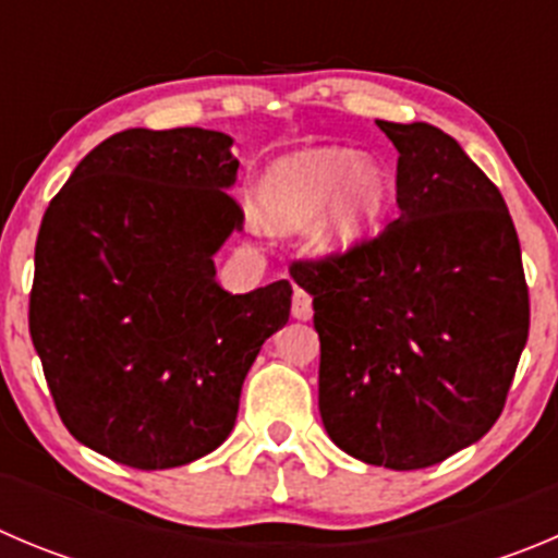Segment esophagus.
Instances as JSON below:
<instances>
[{"label":"esophagus","instance_id":"obj_1","mask_svg":"<svg viewBox=\"0 0 558 558\" xmlns=\"http://www.w3.org/2000/svg\"><path fill=\"white\" fill-rule=\"evenodd\" d=\"M291 316L300 322H308L314 316V308H311V294L303 289H294V296H291Z\"/></svg>","mask_w":558,"mask_h":558}]
</instances>
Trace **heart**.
Wrapping results in <instances>:
<instances>
[{
    "label": "heart",
    "mask_w": 558,
    "mask_h": 558,
    "mask_svg": "<svg viewBox=\"0 0 558 558\" xmlns=\"http://www.w3.org/2000/svg\"><path fill=\"white\" fill-rule=\"evenodd\" d=\"M390 190L388 168L374 154L316 145L275 159L255 197L275 231L314 226V247L327 258H347L377 239Z\"/></svg>",
    "instance_id": "b5f03b06"
}]
</instances>
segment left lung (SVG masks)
Listing matches in <instances>:
<instances>
[{
  "label": "left lung",
  "mask_w": 558,
  "mask_h": 558,
  "mask_svg": "<svg viewBox=\"0 0 558 558\" xmlns=\"http://www.w3.org/2000/svg\"><path fill=\"white\" fill-rule=\"evenodd\" d=\"M397 145L399 217L347 258L296 262L314 296L319 413L341 451L415 471L490 432L529 338V286L501 192L429 123Z\"/></svg>",
  "instance_id": "1"
}]
</instances>
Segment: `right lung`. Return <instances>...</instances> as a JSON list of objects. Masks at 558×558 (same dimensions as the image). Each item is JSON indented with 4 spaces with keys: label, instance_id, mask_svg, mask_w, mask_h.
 I'll list each match as a JSON object with an SVG mask.
<instances>
[{
    "label": "right lung",
    "instance_id": "1",
    "mask_svg": "<svg viewBox=\"0 0 558 558\" xmlns=\"http://www.w3.org/2000/svg\"><path fill=\"white\" fill-rule=\"evenodd\" d=\"M233 137L126 129L76 165L35 244L29 336L68 432L165 471L231 435L262 343L289 322L291 283H217L242 208Z\"/></svg>",
    "mask_w": 558,
    "mask_h": 558
}]
</instances>
